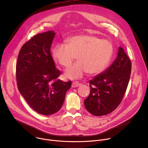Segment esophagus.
Instances as JSON below:
<instances>
[{"instance_id":"34e87169","label":"esophagus","mask_w":148,"mask_h":148,"mask_svg":"<svg viewBox=\"0 0 148 148\" xmlns=\"http://www.w3.org/2000/svg\"><path fill=\"white\" fill-rule=\"evenodd\" d=\"M81 85V83H79L78 82H74L72 83V88H77L79 87Z\"/></svg>"}]
</instances>
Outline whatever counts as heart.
Listing matches in <instances>:
<instances>
[{"label": "heart", "mask_w": 148, "mask_h": 148, "mask_svg": "<svg viewBox=\"0 0 148 148\" xmlns=\"http://www.w3.org/2000/svg\"><path fill=\"white\" fill-rule=\"evenodd\" d=\"M112 43L93 35H77L68 39L67 44H58L53 49L52 56L56 63L69 67L77 56L79 62L68 69L65 77L78 79L88 72L97 74L106 68L113 54Z\"/></svg>", "instance_id": "b5f03b06"}]
</instances>
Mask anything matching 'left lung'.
<instances>
[{
	"mask_svg": "<svg viewBox=\"0 0 148 148\" xmlns=\"http://www.w3.org/2000/svg\"><path fill=\"white\" fill-rule=\"evenodd\" d=\"M131 62L121 47L118 56L104 71L89 81L90 94L84 101L86 110L94 116L110 113L121 103L129 83Z\"/></svg>",
	"mask_w": 148,
	"mask_h": 148,
	"instance_id": "1",
	"label": "left lung"
}]
</instances>
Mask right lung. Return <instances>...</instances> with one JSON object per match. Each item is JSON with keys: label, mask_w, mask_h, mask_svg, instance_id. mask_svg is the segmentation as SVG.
I'll return each instance as SVG.
<instances>
[{"label": "right lung", "mask_w": 148, "mask_h": 148, "mask_svg": "<svg viewBox=\"0 0 148 148\" xmlns=\"http://www.w3.org/2000/svg\"><path fill=\"white\" fill-rule=\"evenodd\" d=\"M55 35L49 30L31 38L22 46L16 65L20 93L32 109L46 116L60 109L71 86V81L57 79L61 73L50 53Z\"/></svg>", "instance_id": "obj_1"}]
</instances>
